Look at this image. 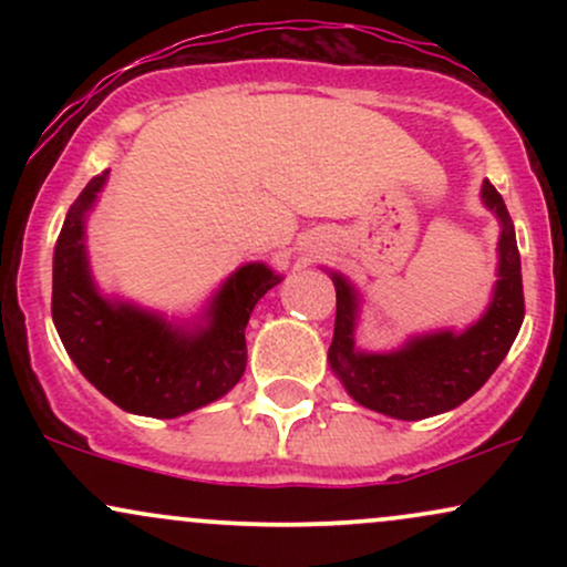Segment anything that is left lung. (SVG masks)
<instances>
[{
	"instance_id": "obj_1",
	"label": "left lung",
	"mask_w": 567,
	"mask_h": 567,
	"mask_svg": "<svg viewBox=\"0 0 567 567\" xmlns=\"http://www.w3.org/2000/svg\"><path fill=\"white\" fill-rule=\"evenodd\" d=\"M483 205L498 218L496 285L487 309L466 330L442 328L410 336L400 349L357 347L362 296L341 271L324 269L336 285V330L328 365L362 408L400 421H421L458 408L496 373L525 317L523 266L504 199L485 181Z\"/></svg>"
}]
</instances>
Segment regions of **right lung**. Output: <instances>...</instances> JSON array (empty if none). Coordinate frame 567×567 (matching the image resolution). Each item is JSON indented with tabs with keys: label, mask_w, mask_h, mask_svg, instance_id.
<instances>
[{
	"label": "right lung",
	"mask_w": 567,
	"mask_h": 567,
	"mask_svg": "<svg viewBox=\"0 0 567 567\" xmlns=\"http://www.w3.org/2000/svg\"><path fill=\"white\" fill-rule=\"evenodd\" d=\"M106 181L103 171L82 188L55 243V330L80 373L114 405L148 419H178L237 386L247 365V320L282 275L264 261L243 264L192 320L106 296L87 256V218Z\"/></svg>",
	"instance_id": "1"
}]
</instances>
